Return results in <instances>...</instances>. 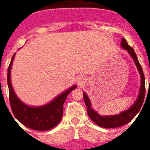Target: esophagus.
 Segmentation results:
<instances>
[{
  "mask_svg": "<svg viewBox=\"0 0 150 150\" xmlns=\"http://www.w3.org/2000/svg\"><path fill=\"white\" fill-rule=\"evenodd\" d=\"M84 78L83 77V76H79L77 79V83H78V85H79V86H82V85L84 83Z\"/></svg>",
  "mask_w": 150,
  "mask_h": 150,
  "instance_id": "34e87169",
  "label": "esophagus"
}]
</instances>
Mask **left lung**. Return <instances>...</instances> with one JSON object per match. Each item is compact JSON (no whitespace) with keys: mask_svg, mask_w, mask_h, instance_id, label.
<instances>
[{"mask_svg":"<svg viewBox=\"0 0 150 150\" xmlns=\"http://www.w3.org/2000/svg\"><path fill=\"white\" fill-rule=\"evenodd\" d=\"M122 48L126 50L131 57L133 59L135 65L137 66V68L140 75V87L139 90V94L137 99L134 101L132 106L129 107L128 110L121 112L119 114L112 115V116H101L98 112L91 108V101L87 94L83 91V98L86 106L87 107V112L94 122L98 126L105 128H117V127L122 126L124 125H126L134 118V116L137 114V112L140 111V108L142 107L144 103V98H145V77L143 72V69L137 59V57L134 52V50L132 47L129 46L125 40V38L122 39L121 43Z\"/></svg>","mask_w":150,"mask_h":150,"instance_id":"1","label":"left lung"}]
</instances>
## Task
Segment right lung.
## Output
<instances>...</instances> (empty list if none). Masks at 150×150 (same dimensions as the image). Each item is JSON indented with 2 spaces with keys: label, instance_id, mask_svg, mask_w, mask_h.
Masks as SVG:
<instances>
[{
  "label": "right lung",
  "instance_id": "obj_1",
  "mask_svg": "<svg viewBox=\"0 0 150 150\" xmlns=\"http://www.w3.org/2000/svg\"><path fill=\"white\" fill-rule=\"evenodd\" d=\"M13 55L7 71V84L10 94L11 110L16 118L22 124L30 129L37 131H47L52 129L60 122L63 115V105L67 96L72 90L76 88V85L61 93L53 100L45 105L33 107L25 104L18 98L12 86L10 73L13 59Z\"/></svg>",
  "mask_w": 150,
  "mask_h": 150
}]
</instances>
